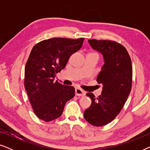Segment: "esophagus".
Masks as SVG:
<instances>
[{
  "mask_svg": "<svg viewBox=\"0 0 150 150\" xmlns=\"http://www.w3.org/2000/svg\"><path fill=\"white\" fill-rule=\"evenodd\" d=\"M76 95L78 96H85L86 94V92L81 89H79V88H76L75 90Z\"/></svg>",
  "mask_w": 150,
  "mask_h": 150,
  "instance_id": "34e87169",
  "label": "esophagus"
}]
</instances>
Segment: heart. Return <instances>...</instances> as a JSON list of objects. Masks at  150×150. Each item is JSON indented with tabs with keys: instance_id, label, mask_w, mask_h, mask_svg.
I'll return each instance as SVG.
<instances>
[{
	"instance_id": "b5f03b06",
	"label": "heart",
	"mask_w": 150,
	"mask_h": 150,
	"mask_svg": "<svg viewBox=\"0 0 150 150\" xmlns=\"http://www.w3.org/2000/svg\"><path fill=\"white\" fill-rule=\"evenodd\" d=\"M95 54H96V53H95Z\"/></svg>"
}]
</instances>
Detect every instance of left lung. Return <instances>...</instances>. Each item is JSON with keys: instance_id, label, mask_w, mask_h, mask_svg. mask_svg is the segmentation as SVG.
<instances>
[{"instance_id": "8db88e82", "label": "left lung", "mask_w": 150, "mask_h": 150, "mask_svg": "<svg viewBox=\"0 0 150 150\" xmlns=\"http://www.w3.org/2000/svg\"><path fill=\"white\" fill-rule=\"evenodd\" d=\"M89 43L103 55L104 64L96 80L103 88L98 98L87 93L91 104L84 117L94 126H102L116 117L128 99L132 83V61L126 48L117 42L89 40Z\"/></svg>"}]
</instances>
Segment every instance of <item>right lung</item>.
<instances>
[{
    "label": "right lung",
    "instance_id": "right-lung-1",
    "mask_svg": "<svg viewBox=\"0 0 150 150\" xmlns=\"http://www.w3.org/2000/svg\"><path fill=\"white\" fill-rule=\"evenodd\" d=\"M84 38H54L35 45L25 65L24 87L35 115L44 122L62 115L66 102L75 96L71 86L54 78L65 68L69 57L83 46Z\"/></svg>",
    "mask_w": 150,
    "mask_h": 150
}]
</instances>
